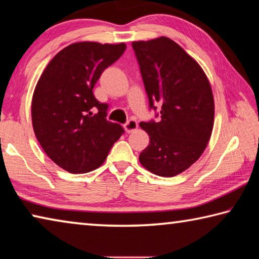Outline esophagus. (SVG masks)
Segmentation results:
<instances>
[{
  "instance_id": "obj_1",
  "label": "esophagus",
  "mask_w": 259,
  "mask_h": 259,
  "mask_svg": "<svg viewBox=\"0 0 259 259\" xmlns=\"http://www.w3.org/2000/svg\"><path fill=\"white\" fill-rule=\"evenodd\" d=\"M124 128L127 133H132L133 131H135L138 128V121L135 119H130L128 121L126 122L124 125Z\"/></svg>"
}]
</instances>
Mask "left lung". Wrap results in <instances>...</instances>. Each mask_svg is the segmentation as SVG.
<instances>
[{
	"label": "left lung",
	"instance_id": "left-lung-1",
	"mask_svg": "<svg viewBox=\"0 0 259 259\" xmlns=\"http://www.w3.org/2000/svg\"><path fill=\"white\" fill-rule=\"evenodd\" d=\"M149 100L159 120L141 121L150 142L140 163L160 177H175L201 157L213 128L214 102L202 67L165 36L132 44Z\"/></svg>",
	"mask_w": 259,
	"mask_h": 259
}]
</instances>
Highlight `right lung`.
<instances>
[{"label": "right lung", "mask_w": 259, "mask_h": 259, "mask_svg": "<svg viewBox=\"0 0 259 259\" xmlns=\"http://www.w3.org/2000/svg\"><path fill=\"white\" fill-rule=\"evenodd\" d=\"M125 49V44L70 45L50 61L37 81L32 100L34 133L48 157L67 172L101 166L125 132L107 120L109 105L93 93L102 72Z\"/></svg>", "instance_id": "1"}]
</instances>
